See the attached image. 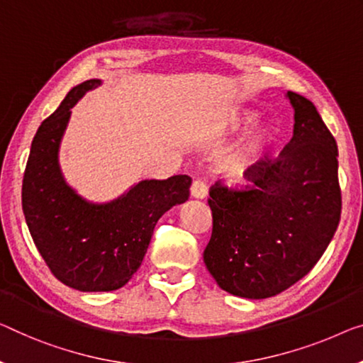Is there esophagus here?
I'll list each match as a JSON object with an SVG mask.
<instances>
[{
	"label": "esophagus",
	"mask_w": 363,
	"mask_h": 363,
	"mask_svg": "<svg viewBox=\"0 0 363 363\" xmlns=\"http://www.w3.org/2000/svg\"><path fill=\"white\" fill-rule=\"evenodd\" d=\"M207 194H208V187H207V184H205L203 181L197 179V181L192 182L191 196L194 199H205V197H207Z\"/></svg>",
	"instance_id": "esophagus-1"
}]
</instances>
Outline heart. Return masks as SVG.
<instances>
[{
	"instance_id": "1",
	"label": "heart",
	"mask_w": 363,
	"mask_h": 363,
	"mask_svg": "<svg viewBox=\"0 0 363 363\" xmlns=\"http://www.w3.org/2000/svg\"><path fill=\"white\" fill-rule=\"evenodd\" d=\"M256 111H241L233 117V127H245L256 121ZM279 128L274 122H262L254 127L240 147L226 153L220 161V169L231 182H240L250 174L277 142Z\"/></svg>"
}]
</instances>
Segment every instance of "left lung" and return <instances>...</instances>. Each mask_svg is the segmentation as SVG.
I'll list each match as a JSON object with an SVG mask.
<instances>
[{
  "mask_svg": "<svg viewBox=\"0 0 363 363\" xmlns=\"http://www.w3.org/2000/svg\"><path fill=\"white\" fill-rule=\"evenodd\" d=\"M285 97L295 123L279 158L254 167L245 191L210 189L213 230L203 262L220 289L241 298H269L305 277L340 218L336 140L310 99Z\"/></svg>",
  "mask_w": 363,
  "mask_h": 363,
  "instance_id": "left-lung-1",
  "label": "left lung"
}]
</instances>
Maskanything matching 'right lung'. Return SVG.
Segmentation results:
<instances>
[{"mask_svg": "<svg viewBox=\"0 0 363 363\" xmlns=\"http://www.w3.org/2000/svg\"><path fill=\"white\" fill-rule=\"evenodd\" d=\"M88 79L72 88L45 118L30 145L23 181V212L43 261L62 284L79 291H112L142 264L155 225L189 199L191 177L145 179L104 203L81 197L65 179L58 151L72 107L101 86Z\"/></svg>", "mask_w": 363, "mask_h": 363, "instance_id": "1", "label": "right lung"}]
</instances>
